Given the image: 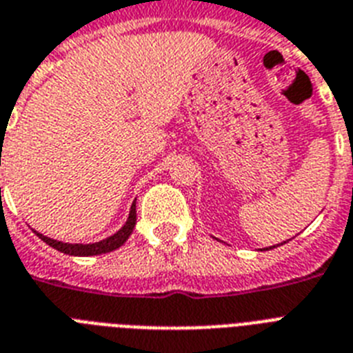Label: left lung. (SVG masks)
I'll return each mask as SVG.
<instances>
[{
	"label": "left lung",
	"instance_id": "left-lung-1",
	"mask_svg": "<svg viewBox=\"0 0 353 353\" xmlns=\"http://www.w3.org/2000/svg\"><path fill=\"white\" fill-rule=\"evenodd\" d=\"M286 243V241H285ZM281 245H283V243H281ZM277 246H279V245H277ZM272 248H276V245H274V246H268V248H263V250H272Z\"/></svg>",
	"mask_w": 353,
	"mask_h": 353
}]
</instances>
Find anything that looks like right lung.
Returning <instances> with one entry per match:
<instances>
[{"mask_svg": "<svg viewBox=\"0 0 353 353\" xmlns=\"http://www.w3.org/2000/svg\"><path fill=\"white\" fill-rule=\"evenodd\" d=\"M136 226V201L132 203L130 206V214H128L127 223L119 228V230L114 234V236L103 239V241L97 243H88V245H83V243H63L57 241V239H52V237H47L36 232V236L41 239V241L47 243L48 246L56 248L57 252H63V254H68V256H77V257H88V256H99V254H107V252L116 250L123 243L127 241L130 237L132 230Z\"/></svg>", "mask_w": 353, "mask_h": 353, "instance_id": "obj_1", "label": "right lung"}]
</instances>
